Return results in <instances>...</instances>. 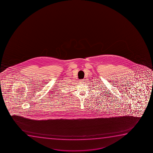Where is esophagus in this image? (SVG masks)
I'll return each instance as SVG.
<instances>
[{
    "label": "esophagus",
    "mask_w": 153,
    "mask_h": 153,
    "mask_svg": "<svg viewBox=\"0 0 153 153\" xmlns=\"http://www.w3.org/2000/svg\"><path fill=\"white\" fill-rule=\"evenodd\" d=\"M84 82V79L80 80V83H82V82Z\"/></svg>",
    "instance_id": "34e87169"
}]
</instances>
